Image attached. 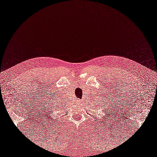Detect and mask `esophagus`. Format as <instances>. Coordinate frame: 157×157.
Returning a JSON list of instances; mask_svg holds the SVG:
<instances>
[{
	"mask_svg": "<svg viewBox=\"0 0 157 157\" xmlns=\"http://www.w3.org/2000/svg\"><path fill=\"white\" fill-rule=\"evenodd\" d=\"M78 102H80V101H78Z\"/></svg>",
	"mask_w": 157,
	"mask_h": 157,
	"instance_id": "obj_1",
	"label": "esophagus"
}]
</instances>
